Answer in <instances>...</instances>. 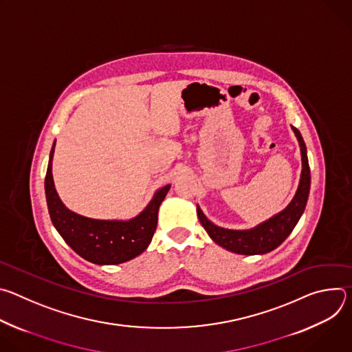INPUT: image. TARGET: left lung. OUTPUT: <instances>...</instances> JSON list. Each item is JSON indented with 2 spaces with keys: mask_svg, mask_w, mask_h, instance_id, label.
<instances>
[{
  "mask_svg": "<svg viewBox=\"0 0 352 352\" xmlns=\"http://www.w3.org/2000/svg\"><path fill=\"white\" fill-rule=\"evenodd\" d=\"M295 136L298 138L300 146V156H302V174H300V181L298 190L292 202L277 216L265 221L263 224L245 231L227 230L214 226L212 221L206 219L204 212L197 206V217L202 223L204 228L208 231L210 238L219 243L220 246L231 250L234 254L241 255H263L276 249L294 230L299 217L302 216L311 188V170L307 156V146L300 136V132L292 126Z\"/></svg>",
  "mask_w": 352,
  "mask_h": 352,
  "instance_id": "8db88e82",
  "label": "left lung"
}]
</instances>
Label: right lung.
Masks as SVG:
<instances>
[{
    "label": "right lung",
    "mask_w": 352,
    "mask_h": 352,
    "mask_svg": "<svg viewBox=\"0 0 352 352\" xmlns=\"http://www.w3.org/2000/svg\"><path fill=\"white\" fill-rule=\"evenodd\" d=\"M54 146L56 143L50 153L44 188L50 217L64 241L79 256L96 265H120L140 255L155 235L159 208L170 185L159 189L148 206L129 221L94 220L79 216L63 205L54 188L52 174Z\"/></svg>",
    "instance_id": "obj_1"
}]
</instances>
